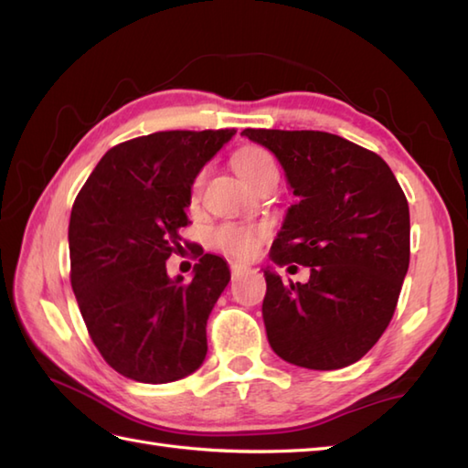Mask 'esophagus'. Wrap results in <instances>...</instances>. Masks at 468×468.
I'll return each instance as SVG.
<instances>
[{
	"instance_id": "1",
	"label": "esophagus",
	"mask_w": 468,
	"mask_h": 468,
	"mask_svg": "<svg viewBox=\"0 0 468 468\" xmlns=\"http://www.w3.org/2000/svg\"><path fill=\"white\" fill-rule=\"evenodd\" d=\"M229 267H231V275H233V277H237L239 273H243V271L250 270V267H247V265H243V263H237V261H233V263L229 265Z\"/></svg>"
}]
</instances>
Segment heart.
Masks as SVG:
<instances>
[{"mask_svg": "<svg viewBox=\"0 0 468 468\" xmlns=\"http://www.w3.org/2000/svg\"><path fill=\"white\" fill-rule=\"evenodd\" d=\"M233 166L243 181L255 186L267 175L277 173L273 156L261 146H243L233 154ZM203 176L198 175L193 183V193L197 195L201 188ZM267 237L265 225L253 223H235L227 221L217 225L211 231V245L221 253L235 257V260H250L260 251L261 243Z\"/></svg>", "mask_w": 468, "mask_h": 468, "instance_id": "heart-1", "label": "heart"}]
</instances>
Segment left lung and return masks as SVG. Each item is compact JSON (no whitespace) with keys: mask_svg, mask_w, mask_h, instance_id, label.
<instances>
[{"mask_svg":"<svg viewBox=\"0 0 468 468\" xmlns=\"http://www.w3.org/2000/svg\"><path fill=\"white\" fill-rule=\"evenodd\" d=\"M241 134L270 148L300 197L270 260L312 270L307 283L263 271L267 340L285 362L310 370L350 366L380 340L409 271L404 191L380 156L337 134L267 128Z\"/></svg>","mask_w":468,"mask_h":468,"instance_id":"8db88e82","label":"left lung"}]
</instances>
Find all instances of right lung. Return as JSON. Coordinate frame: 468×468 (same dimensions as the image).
<instances>
[{
  "label": "right lung",
  "mask_w": 468,
  "mask_h": 468,
  "mask_svg": "<svg viewBox=\"0 0 468 468\" xmlns=\"http://www.w3.org/2000/svg\"><path fill=\"white\" fill-rule=\"evenodd\" d=\"M237 131H165L112 146L69 215V282L94 346L131 380L166 384L207 356V320L231 273L198 253L191 282L166 275L181 253L191 185ZM185 245L191 250V243Z\"/></svg>",
  "instance_id": "obj_1"
}]
</instances>
